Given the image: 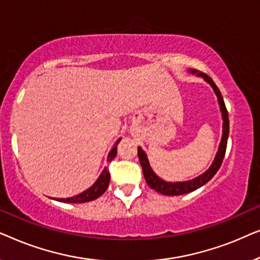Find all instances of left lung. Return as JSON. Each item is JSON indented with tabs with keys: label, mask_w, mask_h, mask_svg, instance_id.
<instances>
[{
	"label": "left lung",
	"mask_w": 260,
	"mask_h": 260,
	"mask_svg": "<svg viewBox=\"0 0 260 260\" xmlns=\"http://www.w3.org/2000/svg\"><path fill=\"white\" fill-rule=\"evenodd\" d=\"M191 73H197L195 71H190ZM198 76H201L204 79L207 81V83L211 84V86L214 90L216 97H218L219 104H220V110H221L222 113V120H223V130H222V138H221V143H220L218 154H216L214 162L212 163V166L209 167V169L202 175L195 177V179L190 180V181H186V182H166L162 179L156 175V174L152 172V169L150 168V165H149V161L147 158V155L145 152L142 150V148L138 147V158H140V163L142 166V169H143V175L144 179L147 181V183L149 184V187L155 189L158 193H161L163 195H169V197H173V195H182V194H187L190 193V191L197 190L198 188H200L208 182L209 180L212 179L213 176L215 175L216 172H218L220 166L223 161V157H225V152H226V147H227V140H229V133H230V122H229V112H227L225 102H223V98L221 95V92L216 86L214 81L211 77H208L207 74L205 73H198Z\"/></svg>",
	"instance_id": "left-lung-1"
}]
</instances>
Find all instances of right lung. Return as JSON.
Here are the masks:
<instances>
[{
	"instance_id": "1",
	"label": "right lung",
	"mask_w": 260,
	"mask_h": 260,
	"mask_svg": "<svg viewBox=\"0 0 260 260\" xmlns=\"http://www.w3.org/2000/svg\"><path fill=\"white\" fill-rule=\"evenodd\" d=\"M119 141L120 140L117 141L115 147H113L111 149V151L109 152L108 161L111 162L112 159L116 157L117 144L119 143ZM109 182H110V172L108 168H105L104 170H103V173L101 174V176L98 177V180L94 182L93 186L88 188L87 190H85V191H83V193L76 195V197L67 198V199H56V200L60 202H71V204H83V202L95 200V199H98L101 195L105 193V190L108 189V187H109Z\"/></svg>"
}]
</instances>
